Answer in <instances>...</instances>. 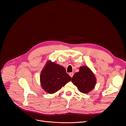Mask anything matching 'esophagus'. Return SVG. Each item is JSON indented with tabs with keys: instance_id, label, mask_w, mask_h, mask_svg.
I'll use <instances>...</instances> for the list:
<instances>
[{
	"instance_id": "34e87169",
	"label": "esophagus",
	"mask_w": 126,
	"mask_h": 126,
	"mask_svg": "<svg viewBox=\"0 0 126 126\" xmlns=\"http://www.w3.org/2000/svg\"><path fill=\"white\" fill-rule=\"evenodd\" d=\"M69 75L70 76V77L72 78V77H73L74 73H73V72H70V73H69Z\"/></svg>"
}]
</instances>
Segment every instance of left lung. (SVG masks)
<instances>
[{"label": "left lung", "instance_id": "1", "mask_svg": "<svg viewBox=\"0 0 126 126\" xmlns=\"http://www.w3.org/2000/svg\"><path fill=\"white\" fill-rule=\"evenodd\" d=\"M71 81L81 93L84 94L93 90L96 83L94 75L86 66L80 67L79 71L74 74Z\"/></svg>", "mask_w": 126, "mask_h": 126}]
</instances>
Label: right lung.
I'll use <instances>...</instances> for the list:
<instances>
[{
	"label": "right lung",
	"instance_id": "add662e5",
	"mask_svg": "<svg viewBox=\"0 0 126 126\" xmlns=\"http://www.w3.org/2000/svg\"><path fill=\"white\" fill-rule=\"evenodd\" d=\"M71 80L65 68L49 61L40 74V82L43 88L49 94L60 90Z\"/></svg>",
	"mask_w": 126,
	"mask_h": 126
}]
</instances>
